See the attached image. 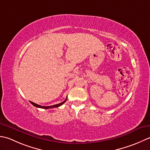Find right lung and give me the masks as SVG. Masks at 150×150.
<instances>
[{
	"label": "right lung",
	"mask_w": 150,
	"mask_h": 150,
	"mask_svg": "<svg viewBox=\"0 0 150 150\" xmlns=\"http://www.w3.org/2000/svg\"><path fill=\"white\" fill-rule=\"evenodd\" d=\"M67 98L65 99V100L63 101V102L58 103V104H56V105H50V106H41V105H38V104H37V103H33V102H31V101H30V103H31L33 105H34L35 107H36V108H42V109H51V108H58V107H59V106H61L62 105H63V103H65V102H66V101H67Z\"/></svg>",
	"instance_id": "add662e5"
}]
</instances>
